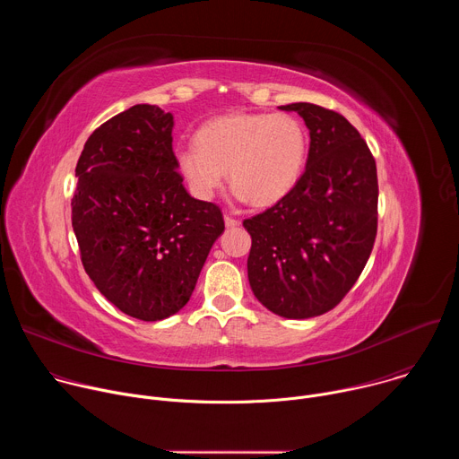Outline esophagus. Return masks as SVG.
Here are the masks:
<instances>
[{"instance_id":"34e87169","label":"esophagus","mask_w":459,"mask_h":459,"mask_svg":"<svg viewBox=\"0 0 459 459\" xmlns=\"http://www.w3.org/2000/svg\"><path fill=\"white\" fill-rule=\"evenodd\" d=\"M241 221L238 220V218H234V216H230V214H225V225L227 227H238Z\"/></svg>"}]
</instances>
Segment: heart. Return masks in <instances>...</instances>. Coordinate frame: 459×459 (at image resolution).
Wrapping results in <instances>:
<instances>
[{
    "label": "heart",
    "instance_id": "b5f03b06",
    "mask_svg": "<svg viewBox=\"0 0 459 459\" xmlns=\"http://www.w3.org/2000/svg\"><path fill=\"white\" fill-rule=\"evenodd\" d=\"M195 145L176 152V165L198 200H211L229 179L255 205L269 207L294 188L307 158V130L287 112H229L205 121Z\"/></svg>",
    "mask_w": 459,
    "mask_h": 459
}]
</instances>
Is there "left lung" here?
<instances>
[{
	"mask_svg": "<svg viewBox=\"0 0 459 459\" xmlns=\"http://www.w3.org/2000/svg\"><path fill=\"white\" fill-rule=\"evenodd\" d=\"M298 112L310 133L305 172L283 200L243 221L254 296L271 312L305 319L333 310L354 287L377 234L376 160L340 112Z\"/></svg>",
	"mask_w": 459,
	"mask_h": 459,
	"instance_id": "8db88e82",
	"label": "left lung"
}]
</instances>
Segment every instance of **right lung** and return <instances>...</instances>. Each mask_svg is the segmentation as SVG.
Wrapping results in <instances>:
<instances>
[{"label": "right lung", "instance_id": "1", "mask_svg": "<svg viewBox=\"0 0 459 459\" xmlns=\"http://www.w3.org/2000/svg\"><path fill=\"white\" fill-rule=\"evenodd\" d=\"M170 112L134 105L100 125L76 165L73 227L98 290L143 321L190 299L214 241L221 209L190 198L172 151Z\"/></svg>", "mask_w": 459, "mask_h": 459}]
</instances>
